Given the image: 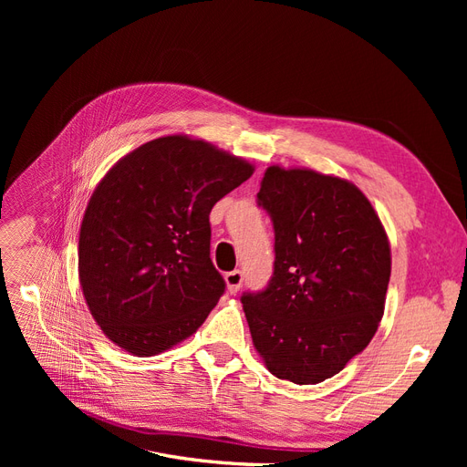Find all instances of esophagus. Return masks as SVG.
I'll return each instance as SVG.
<instances>
[{"mask_svg":"<svg viewBox=\"0 0 467 467\" xmlns=\"http://www.w3.org/2000/svg\"><path fill=\"white\" fill-rule=\"evenodd\" d=\"M223 278H225V286H228L230 294H235L244 285V273L242 271H230V273L223 275Z\"/></svg>","mask_w":467,"mask_h":467,"instance_id":"34e87169","label":"esophagus"}]
</instances>
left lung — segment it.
I'll list each match as a JSON object with an SVG mask.
<instances>
[{"instance_id":"8db88e82","label":"left lung","mask_w":467,"mask_h":467,"mask_svg":"<svg viewBox=\"0 0 467 467\" xmlns=\"http://www.w3.org/2000/svg\"><path fill=\"white\" fill-rule=\"evenodd\" d=\"M257 202L273 220L275 271L242 296L268 372L319 384L372 341L384 316L391 253L364 192L314 169L271 165Z\"/></svg>"}]
</instances>
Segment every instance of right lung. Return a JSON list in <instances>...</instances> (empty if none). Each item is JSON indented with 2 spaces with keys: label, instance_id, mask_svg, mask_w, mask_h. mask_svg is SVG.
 I'll return each mask as SVG.
<instances>
[{
  "label": "right lung",
  "instance_id": "add662e5",
  "mask_svg": "<svg viewBox=\"0 0 467 467\" xmlns=\"http://www.w3.org/2000/svg\"><path fill=\"white\" fill-rule=\"evenodd\" d=\"M253 171L182 134L155 138L109 169L83 214L78 268L112 343L153 357L201 327L225 290L210 259V210Z\"/></svg>",
  "mask_w": 467,
  "mask_h": 467
}]
</instances>
